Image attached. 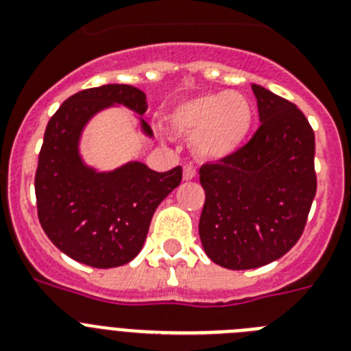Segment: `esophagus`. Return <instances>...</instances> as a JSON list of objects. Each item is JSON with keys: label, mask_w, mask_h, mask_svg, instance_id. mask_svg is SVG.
Masks as SVG:
<instances>
[{"label": "esophagus", "mask_w": 351, "mask_h": 351, "mask_svg": "<svg viewBox=\"0 0 351 351\" xmlns=\"http://www.w3.org/2000/svg\"><path fill=\"white\" fill-rule=\"evenodd\" d=\"M195 178H197V169L193 165H184V169H182V179L184 181H191Z\"/></svg>", "instance_id": "34e87169"}]
</instances>
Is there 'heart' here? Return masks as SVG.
Returning <instances> with one entry per match:
<instances>
[{
    "label": "heart",
    "instance_id": "heart-1",
    "mask_svg": "<svg viewBox=\"0 0 351 351\" xmlns=\"http://www.w3.org/2000/svg\"><path fill=\"white\" fill-rule=\"evenodd\" d=\"M254 108L237 92H212L186 99L172 109L169 125L181 136H193L200 156L219 160L234 153L249 136Z\"/></svg>",
    "mask_w": 351,
    "mask_h": 351
}]
</instances>
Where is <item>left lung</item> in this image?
<instances>
[{"label":"left lung","mask_w":351,"mask_h":351,"mask_svg":"<svg viewBox=\"0 0 351 351\" xmlns=\"http://www.w3.org/2000/svg\"><path fill=\"white\" fill-rule=\"evenodd\" d=\"M261 125L247 144L200 167L205 254L228 269L259 268L303 234L317 193L315 134L301 109L252 85Z\"/></svg>","instance_id":"obj_1"}]
</instances>
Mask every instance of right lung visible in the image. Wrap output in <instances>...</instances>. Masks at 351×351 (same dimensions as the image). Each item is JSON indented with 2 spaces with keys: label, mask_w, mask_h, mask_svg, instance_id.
<instances>
[{
  "label": "right lung",
  "mask_w": 351,
  "mask_h": 351,
  "mask_svg": "<svg viewBox=\"0 0 351 351\" xmlns=\"http://www.w3.org/2000/svg\"><path fill=\"white\" fill-rule=\"evenodd\" d=\"M111 104L144 114L146 94L132 85H102L71 95L50 118L34 176L38 219L51 243L94 268L127 265L141 252L151 217L179 186L182 169L154 172L134 162L99 173L83 165L78 141L86 121ZM143 128H151L143 120Z\"/></svg>",
  "instance_id": "1"
}]
</instances>
